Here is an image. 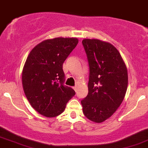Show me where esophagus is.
<instances>
[{"label":"esophagus","instance_id":"34e87169","mask_svg":"<svg viewBox=\"0 0 148 148\" xmlns=\"http://www.w3.org/2000/svg\"><path fill=\"white\" fill-rule=\"evenodd\" d=\"M77 89H78L77 86H75V87H74V90H75V92H77Z\"/></svg>","mask_w":148,"mask_h":148}]
</instances>
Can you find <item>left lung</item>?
<instances>
[{"mask_svg": "<svg viewBox=\"0 0 148 148\" xmlns=\"http://www.w3.org/2000/svg\"><path fill=\"white\" fill-rule=\"evenodd\" d=\"M90 66L88 94L81 101L85 116L101 123L123 102L128 86L127 69L113 45L97 39L82 41Z\"/></svg>", "mask_w": 148, "mask_h": 148, "instance_id": "1", "label": "left lung"}]
</instances>
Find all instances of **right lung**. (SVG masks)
Listing matches in <instances>:
<instances>
[{
	"label": "right lung",
	"instance_id": "1",
	"mask_svg": "<svg viewBox=\"0 0 148 148\" xmlns=\"http://www.w3.org/2000/svg\"><path fill=\"white\" fill-rule=\"evenodd\" d=\"M76 37H55L40 42L32 49L22 71V86L30 104L47 118L60 115L75 95L64 86L62 64L77 45Z\"/></svg>",
	"mask_w": 148,
	"mask_h": 148
}]
</instances>
